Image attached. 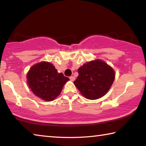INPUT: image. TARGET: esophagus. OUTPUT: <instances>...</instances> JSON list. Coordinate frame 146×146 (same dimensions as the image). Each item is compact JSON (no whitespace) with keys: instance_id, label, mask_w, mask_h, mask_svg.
Returning <instances> with one entry per match:
<instances>
[{"instance_id":"esophagus-1","label":"esophagus","mask_w":146,"mask_h":146,"mask_svg":"<svg viewBox=\"0 0 146 146\" xmlns=\"http://www.w3.org/2000/svg\"><path fill=\"white\" fill-rule=\"evenodd\" d=\"M70 80H71V81H74V80H75V76H71L70 77Z\"/></svg>"}]
</instances>
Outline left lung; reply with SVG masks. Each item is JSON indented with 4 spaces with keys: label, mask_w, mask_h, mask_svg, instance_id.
Wrapping results in <instances>:
<instances>
[{
    "label": "left lung",
    "mask_w": 146,
    "mask_h": 146,
    "mask_svg": "<svg viewBox=\"0 0 146 146\" xmlns=\"http://www.w3.org/2000/svg\"><path fill=\"white\" fill-rule=\"evenodd\" d=\"M74 84L84 97L96 100L105 95L115 80V71L104 62L95 60L84 64L78 70Z\"/></svg>",
    "instance_id": "8db88e82"
}]
</instances>
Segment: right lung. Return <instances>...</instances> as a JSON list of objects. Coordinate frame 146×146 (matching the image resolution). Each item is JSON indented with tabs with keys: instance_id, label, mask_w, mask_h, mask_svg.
<instances>
[{
	"instance_id": "add662e5",
	"label": "right lung",
	"mask_w": 146,
	"mask_h": 146,
	"mask_svg": "<svg viewBox=\"0 0 146 146\" xmlns=\"http://www.w3.org/2000/svg\"><path fill=\"white\" fill-rule=\"evenodd\" d=\"M29 88L35 95L46 101H51L60 95L69 78L58 73L50 62H42L32 66L27 74Z\"/></svg>"
}]
</instances>
